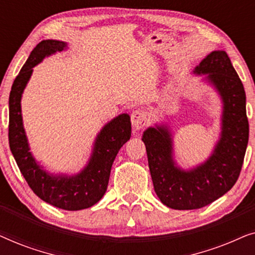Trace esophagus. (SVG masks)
Returning <instances> with one entry per match:
<instances>
[{
  "label": "esophagus",
  "mask_w": 255,
  "mask_h": 255,
  "mask_svg": "<svg viewBox=\"0 0 255 255\" xmlns=\"http://www.w3.org/2000/svg\"><path fill=\"white\" fill-rule=\"evenodd\" d=\"M148 122V117H147V113L142 109H137L134 110L131 115V123L132 127L135 130H140L147 124Z\"/></svg>",
  "instance_id": "1"
}]
</instances>
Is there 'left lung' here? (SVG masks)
<instances>
[{
  "label": "left lung",
  "mask_w": 255,
  "mask_h": 255,
  "mask_svg": "<svg viewBox=\"0 0 255 255\" xmlns=\"http://www.w3.org/2000/svg\"><path fill=\"white\" fill-rule=\"evenodd\" d=\"M194 72L207 74L224 103L221 139L210 158L196 168L182 170L173 160L167 128H148L142 135L155 193L176 210L203 208L228 193L240 175L249 142L245 89L226 52H211Z\"/></svg>",
  "instance_id": "1"
}]
</instances>
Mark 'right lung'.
I'll return each mask as SVG.
<instances>
[{
  "label": "right lung",
  "mask_w": 255,
  "mask_h": 255,
  "mask_svg": "<svg viewBox=\"0 0 255 255\" xmlns=\"http://www.w3.org/2000/svg\"><path fill=\"white\" fill-rule=\"evenodd\" d=\"M66 46L67 44L59 40L40 41L16 76L9 96V146L20 173L38 197L53 207L75 211L93 207L106 194L114 160L131 137V122L130 116L123 114L101 130L89 163L78 175H50L37 165L24 132L20 97L34 66Z\"/></svg>",
  "instance_id": "obj_1"
}]
</instances>
